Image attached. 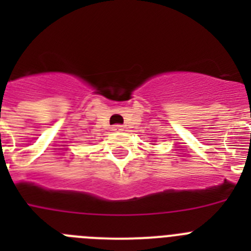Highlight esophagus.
I'll return each mask as SVG.
<instances>
[{"instance_id": "esophagus-1", "label": "esophagus", "mask_w": 251, "mask_h": 251, "mask_svg": "<svg viewBox=\"0 0 251 251\" xmlns=\"http://www.w3.org/2000/svg\"><path fill=\"white\" fill-rule=\"evenodd\" d=\"M124 129V126H122V124H115V126H113V130H123Z\"/></svg>"}]
</instances>
